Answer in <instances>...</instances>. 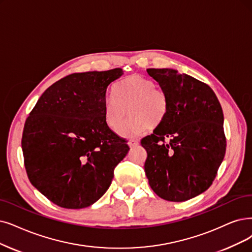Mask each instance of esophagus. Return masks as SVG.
I'll use <instances>...</instances> for the list:
<instances>
[{
	"mask_svg": "<svg viewBox=\"0 0 252 252\" xmlns=\"http://www.w3.org/2000/svg\"><path fill=\"white\" fill-rule=\"evenodd\" d=\"M138 144H139V143L137 142V140H129V142H128V145H129L130 148H134V147H136Z\"/></svg>",
	"mask_w": 252,
	"mask_h": 252,
	"instance_id": "esophagus-1",
	"label": "esophagus"
}]
</instances>
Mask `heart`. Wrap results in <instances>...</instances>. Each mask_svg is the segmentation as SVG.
I'll list each match as a JSON object with an SVG mask.
<instances>
[{
  "label": "heart",
  "instance_id": "1",
  "mask_svg": "<svg viewBox=\"0 0 252 252\" xmlns=\"http://www.w3.org/2000/svg\"><path fill=\"white\" fill-rule=\"evenodd\" d=\"M116 98L104 103V120L108 127L120 132L125 127L128 114L132 118L127 125V133L136 135L162 123L167 114L164 93L156 88L152 79L132 75L121 83L115 91ZM128 112H126V109Z\"/></svg>",
  "mask_w": 252,
  "mask_h": 252
}]
</instances>
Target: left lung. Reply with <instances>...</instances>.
Listing matches in <instances>:
<instances>
[{
	"label": "left lung",
	"mask_w": 252,
	"mask_h": 252,
	"mask_svg": "<svg viewBox=\"0 0 252 252\" xmlns=\"http://www.w3.org/2000/svg\"><path fill=\"white\" fill-rule=\"evenodd\" d=\"M167 100V114L140 140L147 151L145 172L161 198L185 202L212 185L225 155L223 113L205 83L177 70L147 69Z\"/></svg>",
	"instance_id": "obj_1"
}]
</instances>
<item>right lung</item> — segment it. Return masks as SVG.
<instances>
[{"instance_id":"1","label":"right lung","mask_w":252,"mask_h":252,"mask_svg":"<svg viewBox=\"0 0 252 252\" xmlns=\"http://www.w3.org/2000/svg\"><path fill=\"white\" fill-rule=\"evenodd\" d=\"M122 75L121 68L70 74L45 90L26 120L28 178L54 204L87 208L112 184L129 147L105 123L104 103Z\"/></svg>"}]
</instances>
